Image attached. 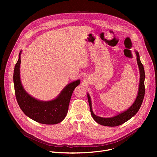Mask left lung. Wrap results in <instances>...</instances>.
Masks as SVG:
<instances>
[{
  "instance_id": "obj_1",
  "label": "left lung",
  "mask_w": 157,
  "mask_h": 157,
  "mask_svg": "<svg viewBox=\"0 0 157 157\" xmlns=\"http://www.w3.org/2000/svg\"><path fill=\"white\" fill-rule=\"evenodd\" d=\"M136 53L137 55V64L139 66V68L140 71V83H139V92L136 98V99L133 103V104L126 110H125L123 113L114 116L113 117H108V118H105V117H99L98 116H96L92 109V104H91V100L90 96L87 93V99L88 102L89 104V107H90V111H91V114L94 119V120L98 123L100 125H104V126H109V127H116L120 125H122V124L125 123L129 119H130L132 117L135 116L137 112L139 111L144 98V95H145V84H144V81H145V71H144V66L142 64L140 59V56L138 53V52L136 51Z\"/></svg>"
}]
</instances>
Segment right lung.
I'll return each instance as SVG.
<instances>
[{
	"mask_svg": "<svg viewBox=\"0 0 157 157\" xmlns=\"http://www.w3.org/2000/svg\"><path fill=\"white\" fill-rule=\"evenodd\" d=\"M20 51L18 59L15 66L13 82L17 102L24 113L32 120L43 124H56L66 117L74 89L80 84L76 80L68 84L63 89L58 96L50 101L38 100L29 95L22 86L20 78Z\"/></svg>",
	"mask_w": 157,
	"mask_h": 157,
	"instance_id": "add662e5",
	"label": "right lung"
}]
</instances>
